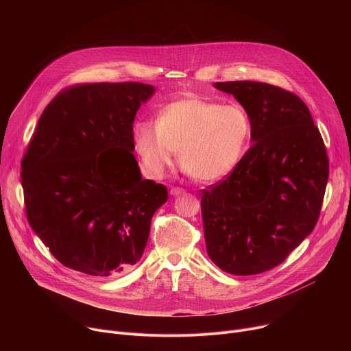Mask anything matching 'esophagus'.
<instances>
[{
    "instance_id": "34e87169",
    "label": "esophagus",
    "mask_w": 351,
    "mask_h": 351,
    "mask_svg": "<svg viewBox=\"0 0 351 351\" xmlns=\"http://www.w3.org/2000/svg\"><path fill=\"white\" fill-rule=\"evenodd\" d=\"M169 193H171V195L176 197V195H182V194H184V190H183L182 187H172Z\"/></svg>"
}]
</instances>
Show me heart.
Returning <instances> with one entry per match:
<instances>
[{
	"instance_id": "heart-1",
	"label": "heart",
	"mask_w": 351,
	"mask_h": 351,
	"mask_svg": "<svg viewBox=\"0 0 351 351\" xmlns=\"http://www.w3.org/2000/svg\"><path fill=\"white\" fill-rule=\"evenodd\" d=\"M252 132V118L240 104L187 98L164 107L156 125L136 123L133 143L144 169L154 178L162 176L179 153L180 165L191 176L214 182L236 169Z\"/></svg>"
}]
</instances>
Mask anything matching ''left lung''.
Here are the masks:
<instances>
[{"label":"left lung","mask_w":351,"mask_h":351,"mask_svg":"<svg viewBox=\"0 0 351 351\" xmlns=\"http://www.w3.org/2000/svg\"><path fill=\"white\" fill-rule=\"evenodd\" d=\"M252 118V141L236 169L204 190L207 253L222 271L247 276L283 263L315 228L329 176L324 140L295 94L261 82H225Z\"/></svg>","instance_id":"left-lung-1"}]
</instances>
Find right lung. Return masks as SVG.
I'll list each match as a JSON object with an SVG mask.
<instances>
[{
    "instance_id": "obj_1",
    "label": "right lung",
    "mask_w": 351,
    "mask_h": 351,
    "mask_svg": "<svg viewBox=\"0 0 351 351\" xmlns=\"http://www.w3.org/2000/svg\"><path fill=\"white\" fill-rule=\"evenodd\" d=\"M152 84L90 83L60 93L40 117L22 161L27 221L65 267L93 276L143 256L164 184L143 179L133 122Z\"/></svg>"
}]
</instances>
